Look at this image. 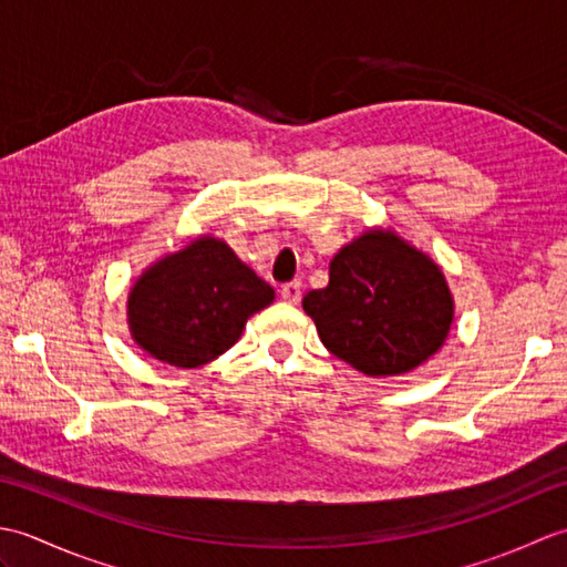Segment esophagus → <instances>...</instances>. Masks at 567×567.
Wrapping results in <instances>:
<instances>
[{"mask_svg":"<svg viewBox=\"0 0 567 567\" xmlns=\"http://www.w3.org/2000/svg\"><path fill=\"white\" fill-rule=\"evenodd\" d=\"M280 295H282V299H285L287 305H297L299 299H302V282H287V285H282Z\"/></svg>","mask_w":567,"mask_h":567,"instance_id":"34e87169","label":"esophagus"}]
</instances>
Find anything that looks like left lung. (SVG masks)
<instances>
[{
    "label": "left lung",
    "instance_id": "1",
    "mask_svg": "<svg viewBox=\"0 0 567 567\" xmlns=\"http://www.w3.org/2000/svg\"><path fill=\"white\" fill-rule=\"evenodd\" d=\"M302 307L321 343L368 378L424 365L451 333L455 302L441 265L392 228H365L329 265Z\"/></svg>",
    "mask_w": 567,
    "mask_h": 567
}]
</instances>
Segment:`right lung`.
<instances>
[{
	"label": "right lung",
	"instance_id": "right-lung-1",
	"mask_svg": "<svg viewBox=\"0 0 567 567\" xmlns=\"http://www.w3.org/2000/svg\"><path fill=\"white\" fill-rule=\"evenodd\" d=\"M272 299V287L226 240L202 234L136 277L126 321L143 353L175 368H199L226 353Z\"/></svg>",
	"mask_w": 567,
	"mask_h": 567
}]
</instances>
